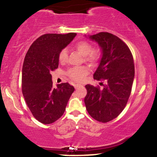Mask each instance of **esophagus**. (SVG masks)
<instances>
[{
  "mask_svg": "<svg viewBox=\"0 0 157 157\" xmlns=\"http://www.w3.org/2000/svg\"><path fill=\"white\" fill-rule=\"evenodd\" d=\"M80 86H82V85H80V84H75V89H77V88L80 87Z\"/></svg>",
  "mask_w": 157,
  "mask_h": 157,
  "instance_id": "esophagus-1",
  "label": "esophagus"
}]
</instances>
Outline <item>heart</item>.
<instances>
[{
  "label": "heart",
  "mask_w": 157,
  "mask_h": 157,
  "mask_svg": "<svg viewBox=\"0 0 157 157\" xmlns=\"http://www.w3.org/2000/svg\"><path fill=\"white\" fill-rule=\"evenodd\" d=\"M75 49L82 56H85V59L88 62L94 63L100 58V52L98 51H92L93 46L87 41H80L75 45ZM67 50L63 48L60 52L58 55L59 62L64 63L67 60ZM89 74V69L86 66L74 67L70 68L67 71V75L71 80L77 81H82L85 77Z\"/></svg>",
  "instance_id": "obj_1"
}]
</instances>
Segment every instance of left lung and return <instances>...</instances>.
Here are the masks:
<instances>
[{
  "label": "left lung",
  "instance_id": "left-lung-1",
  "mask_svg": "<svg viewBox=\"0 0 157 157\" xmlns=\"http://www.w3.org/2000/svg\"><path fill=\"white\" fill-rule=\"evenodd\" d=\"M89 38L97 42L102 50L94 79H102L106 83L102 89L86 85L85 105L91 117L107 122L117 117L127 104L134 78V59L127 45L112 34L100 32L90 35Z\"/></svg>",
  "mask_w": 157,
  "mask_h": 157
}]
</instances>
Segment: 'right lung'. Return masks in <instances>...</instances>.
I'll list each match as a JSON object with an SVG mask.
<instances>
[{
    "label": "right lung",
    "instance_id": "1",
    "mask_svg": "<svg viewBox=\"0 0 157 157\" xmlns=\"http://www.w3.org/2000/svg\"><path fill=\"white\" fill-rule=\"evenodd\" d=\"M77 35L76 33L45 34L31 45L22 69V92L27 106L36 120L51 124L63 114L75 91L64 82L52 86L51 71L58 68V55Z\"/></svg>",
    "mask_w": 157,
    "mask_h": 157
}]
</instances>
